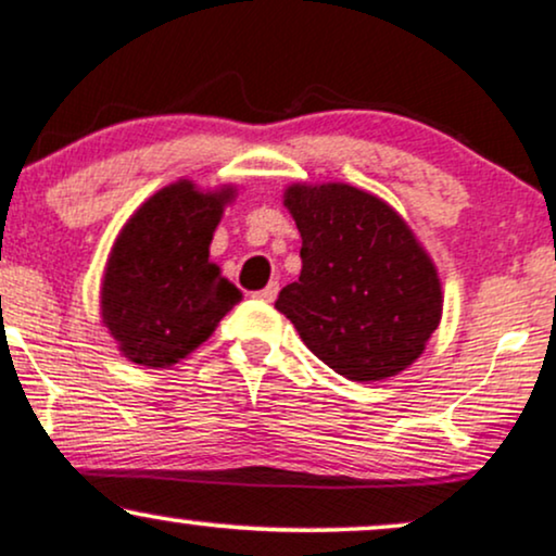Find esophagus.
Wrapping results in <instances>:
<instances>
[{
    "label": "esophagus",
    "instance_id": "1",
    "mask_svg": "<svg viewBox=\"0 0 556 556\" xmlns=\"http://www.w3.org/2000/svg\"><path fill=\"white\" fill-rule=\"evenodd\" d=\"M277 292H279V282H269L264 287V290L256 292V298L264 300V303H271V300L277 298Z\"/></svg>",
    "mask_w": 556,
    "mask_h": 556
}]
</instances>
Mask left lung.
<instances>
[{
    "label": "left lung",
    "instance_id": "obj_1",
    "mask_svg": "<svg viewBox=\"0 0 556 556\" xmlns=\"http://www.w3.org/2000/svg\"><path fill=\"white\" fill-rule=\"evenodd\" d=\"M303 269L274 308L318 361L350 381H381L424 353L442 318L437 269L410 227L353 185H292Z\"/></svg>",
    "mask_w": 556,
    "mask_h": 556
}]
</instances>
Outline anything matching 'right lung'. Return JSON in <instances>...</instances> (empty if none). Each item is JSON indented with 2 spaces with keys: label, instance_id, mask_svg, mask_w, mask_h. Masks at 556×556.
Returning a JSON list of instances; mask_svg holds the SVG:
<instances>
[{
  "label": "right lung",
  "instance_id": "add662e5",
  "mask_svg": "<svg viewBox=\"0 0 556 556\" xmlns=\"http://www.w3.org/2000/svg\"><path fill=\"white\" fill-rule=\"evenodd\" d=\"M232 190L198 193L190 182L159 190L132 214L106 264L101 316L125 358L172 366L206 342L242 292L208 261Z\"/></svg>",
  "mask_w": 556,
  "mask_h": 556
}]
</instances>
